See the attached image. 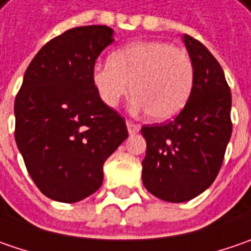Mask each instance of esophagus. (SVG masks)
<instances>
[{
  "label": "esophagus",
  "instance_id": "esophagus-1",
  "mask_svg": "<svg viewBox=\"0 0 251 251\" xmlns=\"http://www.w3.org/2000/svg\"><path fill=\"white\" fill-rule=\"evenodd\" d=\"M126 127H127V132L130 135H135V133H137L140 130V126L137 125V124H133L132 121H126Z\"/></svg>",
  "mask_w": 251,
  "mask_h": 251
}]
</instances>
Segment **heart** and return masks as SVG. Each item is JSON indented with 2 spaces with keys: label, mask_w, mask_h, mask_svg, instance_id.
I'll use <instances>...</instances> for the list:
<instances>
[{
  "label": "heart",
  "mask_w": 251,
  "mask_h": 251,
  "mask_svg": "<svg viewBox=\"0 0 251 251\" xmlns=\"http://www.w3.org/2000/svg\"><path fill=\"white\" fill-rule=\"evenodd\" d=\"M91 78L106 106L115 108L130 87L135 109H146L153 121H167L190 100L194 66L185 50L170 43L135 42L112 51L109 63L94 64Z\"/></svg>",
  "instance_id": "obj_1"
}]
</instances>
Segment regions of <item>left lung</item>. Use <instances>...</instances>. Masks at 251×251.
<instances>
[{"instance_id": "1", "label": "left lung", "mask_w": 251, "mask_h": 251, "mask_svg": "<svg viewBox=\"0 0 251 251\" xmlns=\"http://www.w3.org/2000/svg\"><path fill=\"white\" fill-rule=\"evenodd\" d=\"M194 66L188 102L169 124L143 126L146 190L167 202H185L211 187L232 135V94L221 64L201 42L184 35Z\"/></svg>"}]
</instances>
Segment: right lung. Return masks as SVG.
Here are the masks:
<instances>
[{"label": "right lung", "instance_id": "obj_1", "mask_svg": "<svg viewBox=\"0 0 251 251\" xmlns=\"http://www.w3.org/2000/svg\"><path fill=\"white\" fill-rule=\"evenodd\" d=\"M114 42L105 25L73 27L27 66L15 98V140L27 173L48 198L78 202L102 185L105 160L127 137L125 119L106 106L91 78Z\"/></svg>", "mask_w": 251, "mask_h": 251}]
</instances>
